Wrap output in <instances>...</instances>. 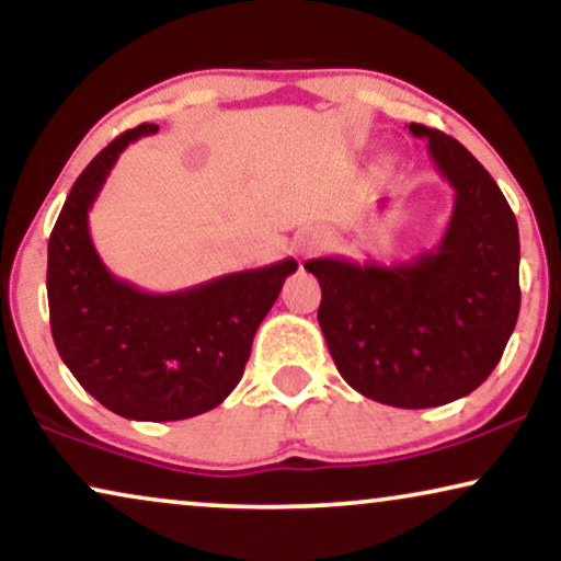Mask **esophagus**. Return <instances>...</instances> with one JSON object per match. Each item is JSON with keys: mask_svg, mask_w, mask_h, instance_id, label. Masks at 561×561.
<instances>
[{"mask_svg": "<svg viewBox=\"0 0 561 561\" xmlns=\"http://www.w3.org/2000/svg\"><path fill=\"white\" fill-rule=\"evenodd\" d=\"M324 248H327V234L321 232L319 227H306L296 237V250L301 252V255H311V252H319Z\"/></svg>", "mask_w": 561, "mask_h": 561, "instance_id": "obj_1", "label": "esophagus"}]
</instances>
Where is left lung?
Instances as JSON below:
<instances>
[{"mask_svg": "<svg viewBox=\"0 0 561 561\" xmlns=\"http://www.w3.org/2000/svg\"><path fill=\"white\" fill-rule=\"evenodd\" d=\"M409 129L455 188L439 244L398 265L317 257L304 267L321 286L319 327L342 378L378 403L432 409L470 396L501 363L520 309V244L478 158L439 129Z\"/></svg>", "mask_w": 561, "mask_h": 561, "instance_id": "8db88e82", "label": "left lung"}]
</instances>
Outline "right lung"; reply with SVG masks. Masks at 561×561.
Returning a JSON list of instances; mask_svg holds the SVG:
<instances>
[{
    "mask_svg": "<svg viewBox=\"0 0 561 561\" xmlns=\"http://www.w3.org/2000/svg\"><path fill=\"white\" fill-rule=\"evenodd\" d=\"M156 133L127 129L83 168L50 232L45 283L53 342L81 388L117 416L181 421L237 388L260 321L298 263L286 257L173 294L117 278L91 242L89 211L119 152Z\"/></svg>",
    "mask_w": 561,
    "mask_h": 561,
    "instance_id": "obj_1",
    "label": "right lung"
}]
</instances>
